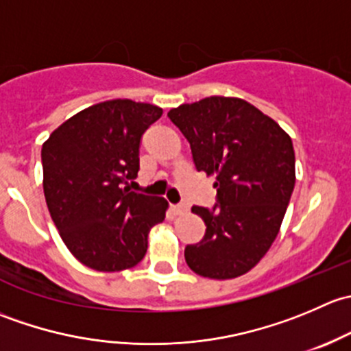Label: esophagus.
<instances>
[{"mask_svg":"<svg viewBox=\"0 0 351 351\" xmlns=\"http://www.w3.org/2000/svg\"><path fill=\"white\" fill-rule=\"evenodd\" d=\"M173 212H175L176 215H185L186 212H189V207H186V205H175V207H173Z\"/></svg>","mask_w":351,"mask_h":351,"instance_id":"esophagus-1","label":"esophagus"}]
</instances>
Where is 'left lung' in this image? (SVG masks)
Returning <instances> with one entry per match:
<instances>
[{"label":"left lung","instance_id":"left-lung-1","mask_svg":"<svg viewBox=\"0 0 351 351\" xmlns=\"http://www.w3.org/2000/svg\"><path fill=\"white\" fill-rule=\"evenodd\" d=\"M192 147L198 171L214 176L212 210L192 207L205 236L185 247L186 265L215 280L247 274L280 231L295 185L289 134L241 98L208 97L168 112Z\"/></svg>","mask_w":351,"mask_h":351}]
</instances>
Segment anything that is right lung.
Here are the masks:
<instances>
[{"instance_id": "1", "label": "right lung", "mask_w": 351, "mask_h": 351, "mask_svg": "<svg viewBox=\"0 0 351 351\" xmlns=\"http://www.w3.org/2000/svg\"><path fill=\"white\" fill-rule=\"evenodd\" d=\"M162 115L151 104L108 100L67 119L42 144L44 195L62 241L97 271H122L147 251L168 202L129 192L139 171L141 137Z\"/></svg>"}]
</instances>
